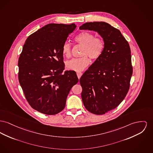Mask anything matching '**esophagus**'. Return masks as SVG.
Instances as JSON below:
<instances>
[{
    "label": "esophagus",
    "mask_w": 153,
    "mask_h": 153,
    "mask_svg": "<svg viewBox=\"0 0 153 153\" xmlns=\"http://www.w3.org/2000/svg\"><path fill=\"white\" fill-rule=\"evenodd\" d=\"M76 73H77V77H78V78H79V79H80V77H81V76H82V73L81 72H76Z\"/></svg>",
    "instance_id": "1"
}]
</instances>
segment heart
<instances>
[{
	"label": "heart",
	"instance_id": "b5f03b06",
	"mask_svg": "<svg viewBox=\"0 0 153 153\" xmlns=\"http://www.w3.org/2000/svg\"><path fill=\"white\" fill-rule=\"evenodd\" d=\"M74 41L83 45L80 58H73L66 62V67L73 71H82L90 63V58L93 60L99 59L103 54L105 45L103 39L91 32L83 31L74 37ZM71 45L66 42L62 47V53L64 56L69 58L71 56Z\"/></svg>",
	"mask_w": 153,
	"mask_h": 153
}]
</instances>
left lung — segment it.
<instances>
[{"instance_id": "obj_1", "label": "left lung", "mask_w": 153, "mask_h": 153, "mask_svg": "<svg viewBox=\"0 0 153 153\" xmlns=\"http://www.w3.org/2000/svg\"><path fill=\"white\" fill-rule=\"evenodd\" d=\"M80 29L97 32L105 42L103 54L80 79L85 108L104 114L117 108L129 89L133 73L130 47L121 32L106 22H87Z\"/></svg>"}]
</instances>
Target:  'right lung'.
Returning a JSON list of instances; mask_svg holds the SVG:
<instances>
[{
  "mask_svg": "<svg viewBox=\"0 0 153 153\" xmlns=\"http://www.w3.org/2000/svg\"><path fill=\"white\" fill-rule=\"evenodd\" d=\"M74 24H47L29 36L18 59V80L33 109L47 115L63 110L67 97L79 79L66 71L62 47Z\"/></svg>",
  "mask_w": 153,
  "mask_h": 153,
  "instance_id": "1",
  "label": "right lung"
}]
</instances>
